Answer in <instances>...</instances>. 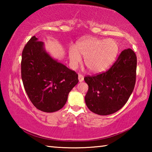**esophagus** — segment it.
Returning a JSON list of instances; mask_svg holds the SVG:
<instances>
[{
	"label": "esophagus",
	"instance_id": "obj_1",
	"mask_svg": "<svg viewBox=\"0 0 152 152\" xmlns=\"http://www.w3.org/2000/svg\"><path fill=\"white\" fill-rule=\"evenodd\" d=\"M78 80H79V82H81L84 80V76L83 75H82V74H79L78 75Z\"/></svg>",
	"mask_w": 152,
	"mask_h": 152
}]
</instances>
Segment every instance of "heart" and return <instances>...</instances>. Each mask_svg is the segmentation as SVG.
<instances>
[{
  "label": "heart",
  "instance_id": "b5f03b06",
  "mask_svg": "<svg viewBox=\"0 0 152 152\" xmlns=\"http://www.w3.org/2000/svg\"><path fill=\"white\" fill-rule=\"evenodd\" d=\"M119 45L113 39H99L88 37L77 43L76 48H69L68 56L72 68L81 62V56H84V63L90 71L101 73L110 68L116 59Z\"/></svg>",
  "mask_w": 152,
  "mask_h": 152
}]
</instances>
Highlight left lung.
I'll use <instances>...</instances> for the list:
<instances>
[{
  "mask_svg": "<svg viewBox=\"0 0 152 152\" xmlns=\"http://www.w3.org/2000/svg\"><path fill=\"white\" fill-rule=\"evenodd\" d=\"M137 57L131 49L123 50L107 72L86 76L88 85L85 96L87 107L96 114L108 115L124 106L134 89Z\"/></svg>",
  "mask_w": 152,
  "mask_h": 152,
  "instance_id": "left-lung-1",
  "label": "left lung"
}]
</instances>
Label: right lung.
<instances>
[{
	"instance_id": "1",
	"label": "right lung",
	"mask_w": 152,
	"mask_h": 152,
	"mask_svg": "<svg viewBox=\"0 0 152 152\" xmlns=\"http://www.w3.org/2000/svg\"><path fill=\"white\" fill-rule=\"evenodd\" d=\"M78 74L51 58L44 43L33 36L22 52L21 78L33 104L42 111L61 109L78 82Z\"/></svg>"
}]
</instances>
